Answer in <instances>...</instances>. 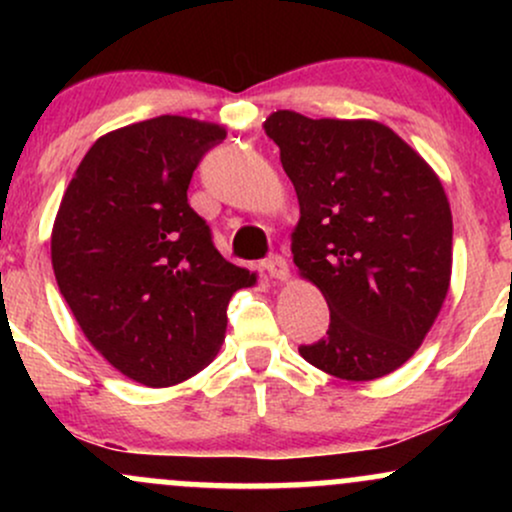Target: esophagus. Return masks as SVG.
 <instances>
[{"instance_id":"obj_1","label":"esophagus","mask_w":512,"mask_h":512,"mask_svg":"<svg viewBox=\"0 0 512 512\" xmlns=\"http://www.w3.org/2000/svg\"><path fill=\"white\" fill-rule=\"evenodd\" d=\"M264 269H267V274L272 276L274 281H289V262H286L284 257L272 255L264 262Z\"/></svg>"}]
</instances>
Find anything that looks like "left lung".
I'll use <instances>...</instances> for the list:
<instances>
[{"instance_id":"obj_1","label":"left lung","mask_w":512,"mask_h":512,"mask_svg":"<svg viewBox=\"0 0 512 512\" xmlns=\"http://www.w3.org/2000/svg\"><path fill=\"white\" fill-rule=\"evenodd\" d=\"M262 127L301 207L293 262L330 305L327 337L298 351L334 378H383L424 344L448 296L443 182L383 122L276 110Z\"/></svg>"}]
</instances>
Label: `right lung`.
Listing matches in <instances>:
<instances>
[{"label":"right lung","instance_id":"right-lung-1","mask_svg":"<svg viewBox=\"0 0 512 512\" xmlns=\"http://www.w3.org/2000/svg\"><path fill=\"white\" fill-rule=\"evenodd\" d=\"M226 127L182 115L103 134L64 190L50 238L57 286L93 349L146 387L207 368L226 308L255 272L223 260L187 204L199 158Z\"/></svg>","mask_w":512,"mask_h":512}]
</instances>
